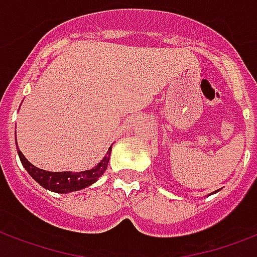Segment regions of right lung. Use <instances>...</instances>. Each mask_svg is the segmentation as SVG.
I'll use <instances>...</instances> for the list:
<instances>
[{
  "instance_id": "add662e5",
  "label": "right lung",
  "mask_w": 257,
  "mask_h": 257,
  "mask_svg": "<svg viewBox=\"0 0 257 257\" xmlns=\"http://www.w3.org/2000/svg\"><path fill=\"white\" fill-rule=\"evenodd\" d=\"M110 151H111V147L109 148L106 157L102 159V162L98 163L94 169L79 173L46 172V170H42L39 167L34 166L32 163L28 162L27 158L23 155L20 150L17 151V154L20 157L23 166L26 167V170L30 173V176L35 181L39 182L42 187L46 188L49 191L57 192V193H68V192H75L79 191V189H83V188L90 187L91 184H94L103 174L106 167H107V163H109L110 159Z\"/></svg>"
}]
</instances>
